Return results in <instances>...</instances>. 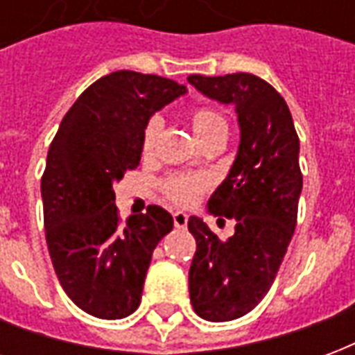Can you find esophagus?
Wrapping results in <instances>:
<instances>
[{"mask_svg":"<svg viewBox=\"0 0 355 355\" xmlns=\"http://www.w3.org/2000/svg\"><path fill=\"white\" fill-rule=\"evenodd\" d=\"M173 223H175V228H186L188 226V215L182 213V211H177L173 215Z\"/></svg>","mask_w":355,"mask_h":355,"instance_id":"1","label":"esophagus"}]
</instances>
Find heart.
I'll return each mask as SVG.
<instances>
[{
	"instance_id": "1",
	"label": "heart",
	"mask_w": 355,
	"mask_h": 355,
	"mask_svg": "<svg viewBox=\"0 0 355 355\" xmlns=\"http://www.w3.org/2000/svg\"><path fill=\"white\" fill-rule=\"evenodd\" d=\"M190 125H192L193 135L198 137L200 142L228 131V125H226V119L223 117V114L216 112L215 108H209V106L193 108L190 112ZM159 131H162V119L157 116L152 117L144 127V132H142V152L144 154H150L154 150L155 139H157ZM207 178L203 177L175 175V177L163 180V192L175 205L188 207V205H192V203L200 200V196L207 188Z\"/></svg>"
}]
</instances>
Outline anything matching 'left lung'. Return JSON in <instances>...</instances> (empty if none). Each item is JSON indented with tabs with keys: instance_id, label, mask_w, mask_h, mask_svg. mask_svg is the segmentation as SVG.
Here are the masks:
<instances>
[{
	"instance_id": "left-lung-1",
	"label": "left lung",
	"mask_w": 355,
	"mask_h": 355,
	"mask_svg": "<svg viewBox=\"0 0 355 355\" xmlns=\"http://www.w3.org/2000/svg\"><path fill=\"white\" fill-rule=\"evenodd\" d=\"M188 81L238 114V154L207 201L211 215L236 220V232L220 241L203 218L188 220L198 243L188 275L193 310L207 321H232L264 298L287 253L302 192L300 144L287 102L261 78L196 73Z\"/></svg>"
}]
</instances>
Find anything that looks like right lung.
<instances>
[{"instance_id": "obj_1", "label": "right lung", "mask_w": 355, "mask_h": 355, "mask_svg": "<svg viewBox=\"0 0 355 355\" xmlns=\"http://www.w3.org/2000/svg\"><path fill=\"white\" fill-rule=\"evenodd\" d=\"M184 93L154 73L112 72L81 93L51 142L42 178L51 262L70 300L94 318L139 308L152 253L173 230L157 205L121 223L114 182L137 169L150 117Z\"/></svg>"}]
</instances>
